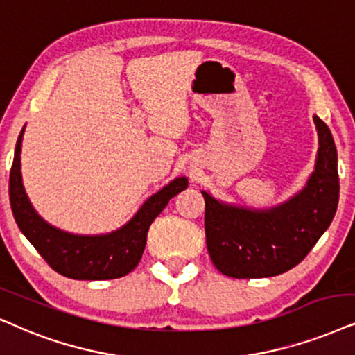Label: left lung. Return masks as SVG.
Masks as SVG:
<instances>
[{"label":"left lung","instance_id":"8db88e82","mask_svg":"<svg viewBox=\"0 0 355 355\" xmlns=\"http://www.w3.org/2000/svg\"><path fill=\"white\" fill-rule=\"evenodd\" d=\"M318 131L315 172L285 203L252 209L205 196L206 248L214 267L232 278L275 277L298 266L333 221L339 201L338 150L329 128Z\"/></svg>","mask_w":355,"mask_h":355}]
</instances>
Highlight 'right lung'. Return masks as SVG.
I'll list each match as a JSON object with an SVG mask.
<instances>
[{"instance_id":"obj_1","label":"right lung","mask_w":355,"mask_h":355,"mask_svg":"<svg viewBox=\"0 0 355 355\" xmlns=\"http://www.w3.org/2000/svg\"><path fill=\"white\" fill-rule=\"evenodd\" d=\"M22 134L24 129L17 137L10 173L11 209L22 234L53 270L73 280H111L132 272L146 249L152 221L175 195L185 190L188 178H175L152 195L131 221L119 230L100 236L71 234L44 221L26 195L21 177Z\"/></svg>"}]
</instances>
